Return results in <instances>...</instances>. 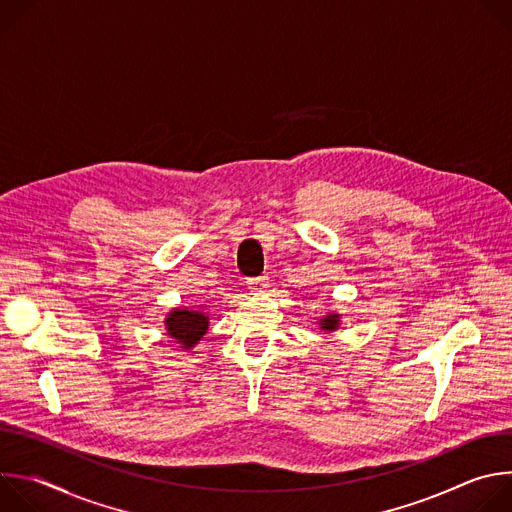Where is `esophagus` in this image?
<instances>
[{
	"label": "esophagus",
	"mask_w": 512,
	"mask_h": 512,
	"mask_svg": "<svg viewBox=\"0 0 512 512\" xmlns=\"http://www.w3.org/2000/svg\"><path fill=\"white\" fill-rule=\"evenodd\" d=\"M269 287V281H267V275H261V277H255V279H249V289L253 291H263Z\"/></svg>",
	"instance_id": "1"
}]
</instances>
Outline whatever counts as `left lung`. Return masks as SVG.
Returning a JSON list of instances; mask_svg holds the SVG:
<instances>
[{
  "mask_svg": "<svg viewBox=\"0 0 512 512\" xmlns=\"http://www.w3.org/2000/svg\"><path fill=\"white\" fill-rule=\"evenodd\" d=\"M338 322H340V320H338V314H330V316H326L324 320H320V328L332 332V330L338 328Z\"/></svg>",
  "mask_w": 512,
  "mask_h": 512,
  "instance_id": "obj_1",
  "label": "left lung"
}]
</instances>
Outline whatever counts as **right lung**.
Wrapping results in <instances>:
<instances>
[{
    "mask_svg": "<svg viewBox=\"0 0 512 512\" xmlns=\"http://www.w3.org/2000/svg\"><path fill=\"white\" fill-rule=\"evenodd\" d=\"M168 334L176 338L182 348L194 346L208 328V318L202 312H190V310H174L166 320Z\"/></svg>",
    "mask_w": 512,
    "mask_h": 512,
    "instance_id": "1",
    "label": "right lung"
}]
</instances>
